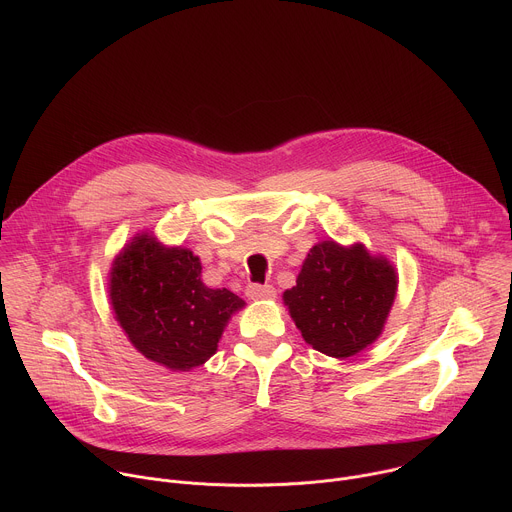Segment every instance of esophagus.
<instances>
[{
  "label": "esophagus",
  "instance_id": "34e87169",
  "mask_svg": "<svg viewBox=\"0 0 512 512\" xmlns=\"http://www.w3.org/2000/svg\"><path fill=\"white\" fill-rule=\"evenodd\" d=\"M275 296H277V291H275V287L273 285H249L247 287V298L249 300H275Z\"/></svg>",
  "mask_w": 512,
  "mask_h": 512
}]
</instances>
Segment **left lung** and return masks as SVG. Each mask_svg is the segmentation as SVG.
Instances as JSON below:
<instances>
[{
	"instance_id": "1",
	"label": "left lung",
	"mask_w": 512,
	"mask_h": 512,
	"mask_svg": "<svg viewBox=\"0 0 512 512\" xmlns=\"http://www.w3.org/2000/svg\"><path fill=\"white\" fill-rule=\"evenodd\" d=\"M397 287L399 273L385 255L330 239L310 249L283 304L314 350L348 358L383 334Z\"/></svg>"
}]
</instances>
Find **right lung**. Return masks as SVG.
<instances>
[{
  "instance_id": "1",
  "label": "right lung",
  "mask_w": 512,
  "mask_h": 512,
  "mask_svg": "<svg viewBox=\"0 0 512 512\" xmlns=\"http://www.w3.org/2000/svg\"><path fill=\"white\" fill-rule=\"evenodd\" d=\"M109 302L121 330L145 358L186 373L216 352L231 318L245 308L233 291L202 283V263L186 247L137 233L115 255Z\"/></svg>"
}]
</instances>
